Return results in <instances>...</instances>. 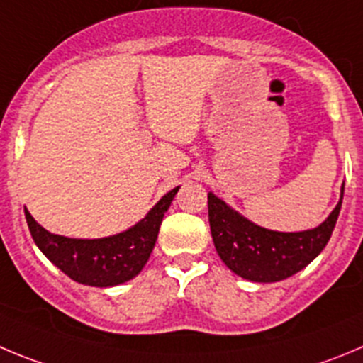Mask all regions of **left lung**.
<instances>
[{
    "label": "left lung",
    "instance_id": "8db88e82",
    "mask_svg": "<svg viewBox=\"0 0 363 363\" xmlns=\"http://www.w3.org/2000/svg\"><path fill=\"white\" fill-rule=\"evenodd\" d=\"M344 199L320 225L308 231L281 233L256 225L228 206L215 193H208L209 228L213 243L229 270L254 283H276L310 265L330 242Z\"/></svg>",
    "mask_w": 363,
    "mask_h": 363
}]
</instances>
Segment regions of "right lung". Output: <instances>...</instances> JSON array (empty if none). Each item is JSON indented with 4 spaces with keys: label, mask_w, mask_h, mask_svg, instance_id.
I'll use <instances>...</instances> for the list:
<instances>
[{
    "label": "right lung",
    "mask_w": 363,
    "mask_h": 363,
    "mask_svg": "<svg viewBox=\"0 0 363 363\" xmlns=\"http://www.w3.org/2000/svg\"><path fill=\"white\" fill-rule=\"evenodd\" d=\"M179 186L168 191L140 222L123 233L94 240L53 235L35 222L25 208L26 223L40 252L66 276L87 286H116L143 270L157 240L162 216L170 208Z\"/></svg>",
    "instance_id": "right-lung-1"
}]
</instances>
